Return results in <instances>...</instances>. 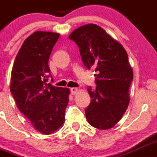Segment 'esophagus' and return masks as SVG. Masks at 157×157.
I'll use <instances>...</instances> for the list:
<instances>
[{
    "mask_svg": "<svg viewBox=\"0 0 157 157\" xmlns=\"http://www.w3.org/2000/svg\"><path fill=\"white\" fill-rule=\"evenodd\" d=\"M78 89L77 87H72L70 88V92H71L72 95H75V93H77V92H78Z\"/></svg>",
    "mask_w": 157,
    "mask_h": 157,
    "instance_id": "34e87169",
    "label": "esophagus"
}]
</instances>
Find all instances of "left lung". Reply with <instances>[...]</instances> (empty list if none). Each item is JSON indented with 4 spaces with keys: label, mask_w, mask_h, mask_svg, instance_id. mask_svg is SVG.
<instances>
[{
    "label": "left lung",
    "mask_w": 157,
    "mask_h": 157,
    "mask_svg": "<svg viewBox=\"0 0 157 157\" xmlns=\"http://www.w3.org/2000/svg\"><path fill=\"white\" fill-rule=\"evenodd\" d=\"M69 38L78 46L84 66L96 73V89L87 88L91 101L85 109L87 120L97 129H110L120 120L130 102L133 74L128 53L119 41L96 24L77 28Z\"/></svg>",
    "instance_id": "1"
}]
</instances>
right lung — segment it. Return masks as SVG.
I'll list each match as a JSON object with an SVG mask.
<instances>
[{
    "instance_id": "1",
    "label": "right lung",
    "mask_w": 157,
    "mask_h": 157,
    "mask_svg": "<svg viewBox=\"0 0 157 157\" xmlns=\"http://www.w3.org/2000/svg\"><path fill=\"white\" fill-rule=\"evenodd\" d=\"M60 34L37 31L24 40L12 66L10 91L17 108L42 134H52L64 123L69 88L47 84L48 61Z\"/></svg>"
}]
</instances>
